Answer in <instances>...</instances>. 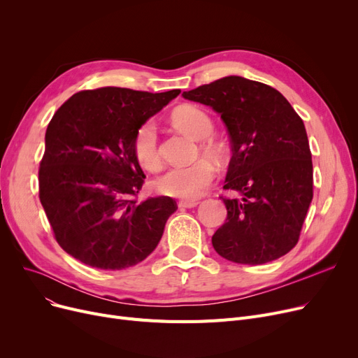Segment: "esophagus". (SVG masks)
I'll return each instance as SVG.
<instances>
[{
	"label": "esophagus",
	"instance_id": "34e87169",
	"mask_svg": "<svg viewBox=\"0 0 358 358\" xmlns=\"http://www.w3.org/2000/svg\"><path fill=\"white\" fill-rule=\"evenodd\" d=\"M197 204H199V201H196V200H180L178 201V208L192 209V208H196Z\"/></svg>",
	"mask_w": 358,
	"mask_h": 358
}]
</instances>
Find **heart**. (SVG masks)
Masks as SVG:
<instances>
[{
	"label": "heart",
	"instance_id": "heart-1",
	"mask_svg": "<svg viewBox=\"0 0 358 358\" xmlns=\"http://www.w3.org/2000/svg\"><path fill=\"white\" fill-rule=\"evenodd\" d=\"M173 123L189 136L201 141L199 155L220 158L222 148L209 138L213 122L208 113L194 106H184L173 113ZM131 152L138 164L149 173H157L162 165L159 152L158 127L154 120H146L136 129L131 139ZM216 169L208 159H199L189 166H174L161 176L155 187L161 194L178 199H197L212 185Z\"/></svg>",
	"mask_w": 358,
	"mask_h": 358
}]
</instances>
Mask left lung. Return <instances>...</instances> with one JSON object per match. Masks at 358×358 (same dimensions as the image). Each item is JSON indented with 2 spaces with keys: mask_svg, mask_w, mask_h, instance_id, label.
<instances>
[{
  "mask_svg": "<svg viewBox=\"0 0 358 358\" xmlns=\"http://www.w3.org/2000/svg\"><path fill=\"white\" fill-rule=\"evenodd\" d=\"M210 106L228 127L232 158L223 197L228 217L212 236L216 252L258 266L296 247L313 197L312 154L303 120L275 88L224 77L182 92Z\"/></svg>",
  "mask_w": 358,
  "mask_h": 358,
  "instance_id": "8db88e82",
  "label": "left lung"
}]
</instances>
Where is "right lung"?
<instances>
[{
	"mask_svg": "<svg viewBox=\"0 0 358 358\" xmlns=\"http://www.w3.org/2000/svg\"><path fill=\"white\" fill-rule=\"evenodd\" d=\"M181 91L101 87L73 94L53 115L39 168V199L61 248L90 267L143 261L177 210L171 197L138 201L145 174L131 152L139 124Z\"/></svg>",
	"mask_w": 358,
	"mask_h": 358,
	"instance_id": "right-lung-1",
	"label": "right lung"
}]
</instances>
